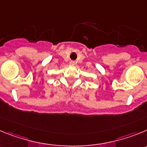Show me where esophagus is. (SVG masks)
I'll return each mask as SVG.
<instances>
[{
    "label": "esophagus",
    "mask_w": 147,
    "mask_h": 147,
    "mask_svg": "<svg viewBox=\"0 0 147 147\" xmlns=\"http://www.w3.org/2000/svg\"><path fill=\"white\" fill-rule=\"evenodd\" d=\"M69 64H70V65H72V66L75 65V61H71L70 62H69Z\"/></svg>",
    "instance_id": "1"
}]
</instances>
